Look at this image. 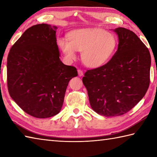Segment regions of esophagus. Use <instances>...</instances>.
<instances>
[{
    "label": "esophagus",
    "instance_id": "34e87169",
    "mask_svg": "<svg viewBox=\"0 0 157 157\" xmlns=\"http://www.w3.org/2000/svg\"><path fill=\"white\" fill-rule=\"evenodd\" d=\"M78 72L79 76H82L83 74H84V73H83V71H82L81 69H78Z\"/></svg>",
    "mask_w": 157,
    "mask_h": 157
}]
</instances>
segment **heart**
I'll list each match as a JSON object with an SVG mask.
<instances>
[{
    "mask_svg": "<svg viewBox=\"0 0 157 157\" xmlns=\"http://www.w3.org/2000/svg\"><path fill=\"white\" fill-rule=\"evenodd\" d=\"M57 44L65 59L71 61L81 52L84 64L97 67L106 63L114 54L117 41L112 33L96 29L74 30L68 34V39H58Z\"/></svg>",
    "mask_w": 157,
    "mask_h": 157,
    "instance_id": "heart-1",
    "label": "heart"
}]
</instances>
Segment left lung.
<instances>
[{
  "label": "left lung",
  "instance_id": "obj_1",
  "mask_svg": "<svg viewBox=\"0 0 157 157\" xmlns=\"http://www.w3.org/2000/svg\"><path fill=\"white\" fill-rule=\"evenodd\" d=\"M118 50L106 64L82 78L90 106L107 117L123 115L144 97L150 84V52L131 30L117 28Z\"/></svg>",
  "mask_w": 157,
  "mask_h": 157
}]
</instances>
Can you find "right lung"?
Wrapping results in <instances>:
<instances>
[{"mask_svg":"<svg viewBox=\"0 0 157 157\" xmlns=\"http://www.w3.org/2000/svg\"><path fill=\"white\" fill-rule=\"evenodd\" d=\"M56 29L46 24L29 28L7 57L9 93L24 112L37 118L60 112L69 82L78 76L75 67L60 60Z\"/></svg>","mask_w":157,"mask_h":157,"instance_id":"right-lung-1","label":"right lung"}]
</instances>
